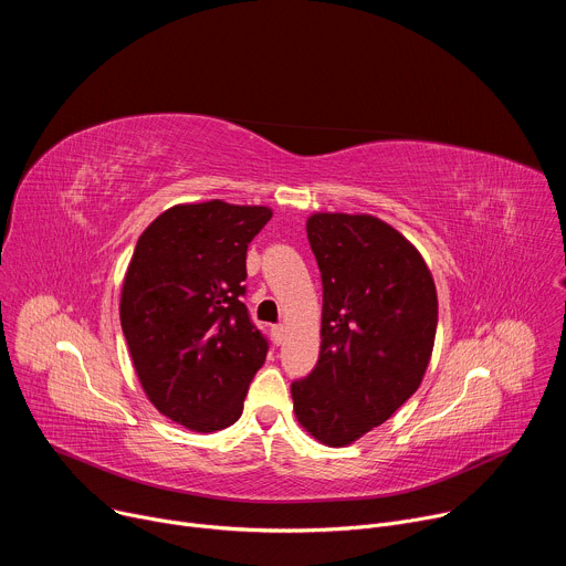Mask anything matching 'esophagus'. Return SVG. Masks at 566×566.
Returning <instances> with one entry per match:
<instances>
[{
  "label": "esophagus",
  "instance_id": "esophagus-1",
  "mask_svg": "<svg viewBox=\"0 0 566 566\" xmlns=\"http://www.w3.org/2000/svg\"><path fill=\"white\" fill-rule=\"evenodd\" d=\"M284 336H286V329H284V325H277V327H273V340H275V345H282V343H284Z\"/></svg>",
  "mask_w": 566,
  "mask_h": 566
}]
</instances>
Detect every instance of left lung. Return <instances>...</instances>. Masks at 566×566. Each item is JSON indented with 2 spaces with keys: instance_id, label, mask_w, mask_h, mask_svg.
Masks as SVG:
<instances>
[{
  "instance_id": "8db88e82",
  "label": "left lung",
  "mask_w": 566,
  "mask_h": 566,
  "mask_svg": "<svg viewBox=\"0 0 566 566\" xmlns=\"http://www.w3.org/2000/svg\"><path fill=\"white\" fill-rule=\"evenodd\" d=\"M319 358L291 382L300 426L343 448L385 423L421 385L437 336V286L421 253L371 214L315 212Z\"/></svg>"
}]
</instances>
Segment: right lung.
I'll return each mask as SVG.
<instances>
[{
    "label": "right lung",
    "mask_w": 566,
    "mask_h": 566,
    "mask_svg": "<svg viewBox=\"0 0 566 566\" xmlns=\"http://www.w3.org/2000/svg\"><path fill=\"white\" fill-rule=\"evenodd\" d=\"M266 206L179 203L138 237L120 291V325L151 406L192 432L232 426L266 360L249 317L247 251Z\"/></svg>",
    "instance_id": "add662e5"
}]
</instances>
